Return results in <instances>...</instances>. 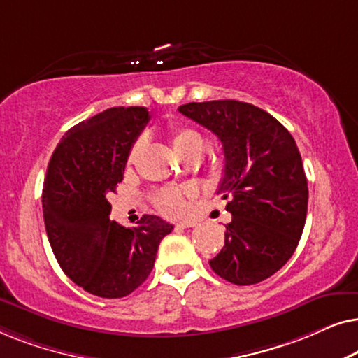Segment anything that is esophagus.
<instances>
[{
	"label": "esophagus",
	"instance_id": "34e87169",
	"mask_svg": "<svg viewBox=\"0 0 358 358\" xmlns=\"http://www.w3.org/2000/svg\"><path fill=\"white\" fill-rule=\"evenodd\" d=\"M195 224H197V223H195L194 220H184V222L176 223V227H178V228H194Z\"/></svg>",
	"mask_w": 358,
	"mask_h": 358
}]
</instances>
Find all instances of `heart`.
Masks as SVG:
<instances>
[{
	"label": "heart",
	"mask_w": 358,
	"mask_h": 358,
	"mask_svg": "<svg viewBox=\"0 0 358 358\" xmlns=\"http://www.w3.org/2000/svg\"><path fill=\"white\" fill-rule=\"evenodd\" d=\"M169 140L173 145L176 155L184 156L190 151H203V138L197 130L190 129L184 125H174L169 130ZM136 151H138V143L134 145L130 150L129 161L131 163L135 158ZM190 194V190L184 187H161L156 189L151 194V202L161 213L164 215H179L185 208V197Z\"/></svg>",
	"instance_id": "b5f03b06"
}]
</instances>
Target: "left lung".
Instances as JSON below:
<instances>
[{"label":"left lung","instance_id":"8db88e82","mask_svg":"<svg viewBox=\"0 0 358 358\" xmlns=\"http://www.w3.org/2000/svg\"><path fill=\"white\" fill-rule=\"evenodd\" d=\"M179 112L212 130L223 145L217 194L229 199L233 220L210 267L234 285L266 280L293 256L306 222L308 180L295 140L277 119L248 102H189Z\"/></svg>","mask_w":358,"mask_h":358}]
</instances>
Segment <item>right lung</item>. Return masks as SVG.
Masks as SVG:
<instances>
[{
  "label": "right lung",
  "instance_id": "right-lung-1",
  "mask_svg": "<svg viewBox=\"0 0 358 358\" xmlns=\"http://www.w3.org/2000/svg\"><path fill=\"white\" fill-rule=\"evenodd\" d=\"M150 120L146 107H110L73 127L57 145L43 182V222L65 275L91 295L122 298L155 266L173 224L143 215L134 228L110 222L109 195Z\"/></svg>",
  "mask_w": 358,
  "mask_h": 358
}]
</instances>
